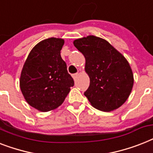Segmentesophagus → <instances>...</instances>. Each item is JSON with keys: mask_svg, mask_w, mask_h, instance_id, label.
Here are the masks:
<instances>
[{"mask_svg": "<svg viewBox=\"0 0 153 153\" xmlns=\"http://www.w3.org/2000/svg\"><path fill=\"white\" fill-rule=\"evenodd\" d=\"M78 76H79V73H75V74H72V77H73V79H74V81L76 80L77 78H78Z\"/></svg>", "mask_w": 153, "mask_h": 153, "instance_id": "esophagus-1", "label": "esophagus"}]
</instances>
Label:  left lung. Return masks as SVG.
I'll return each instance as SVG.
<instances>
[{
    "label": "left lung",
    "mask_w": 153,
    "mask_h": 153,
    "mask_svg": "<svg viewBox=\"0 0 153 153\" xmlns=\"http://www.w3.org/2000/svg\"><path fill=\"white\" fill-rule=\"evenodd\" d=\"M85 56V71L90 79L85 96L95 108L103 111L117 109L130 96L134 75L126 58L109 42L89 35L74 41Z\"/></svg>",
    "instance_id": "8db88e82"
}]
</instances>
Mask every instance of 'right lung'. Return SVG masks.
Here are the masks:
<instances>
[{
  "mask_svg": "<svg viewBox=\"0 0 153 153\" xmlns=\"http://www.w3.org/2000/svg\"><path fill=\"white\" fill-rule=\"evenodd\" d=\"M64 39H45L32 48L21 72L19 85L25 100L34 108L48 111L62 105L74 85L60 56Z\"/></svg>",
  "mask_w": 153,
  "mask_h": 153,
  "instance_id": "right-lung-1",
  "label": "right lung"
}]
</instances>
